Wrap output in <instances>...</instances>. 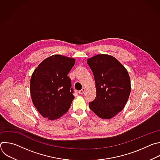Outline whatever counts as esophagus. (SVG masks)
<instances>
[{
  "label": "esophagus",
  "instance_id": "esophagus-1",
  "mask_svg": "<svg viewBox=\"0 0 160 160\" xmlns=\"http://www.w3.org/2000/svg\"><path fill=\"white\" fill-rule=\"evenodd\" d=\"M85 88H83L82 90H80L79 92H78V93L80 94H83L84 92H85Z\"/></svg>",
  "mask_w": 160,
  "mask_h": 160
}]
</instances>
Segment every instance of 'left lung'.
<instances>
[{"label":"left lung","mask_w":160,"mask_h":160,"mask_svg":"<svg viewBox=\"0 0 160 160\" xmlns=\"http://www.w3.org/2000/svg\"><path fill=\"white\" fill-rule=\"evenodd\" d=\"M93 72L96 97L88 103L90 109L103 119H110L120 112L128 99L130 79L125 68L114 57L99 54L87 60Z\"/></svg>","instance_id":"obj_1"}]
</instances>
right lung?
I'll use <instances>...</instances> for the list:
<instances>
[{
	"instance_id": "right-lung-1",
	"label": "right lung",
	"mask_w": 160,
	"mask_h": 160,
	"mask_svg": "<svg viewBox=\"0 0 160 160\" xmlns=\"http://www.w3.org/2000/svg\"><path fill=\"white\" fill-rule=\"evenodd\" d=\"M75 62L73 58L53 55L43 60L33 72L30 80L32 100L44 118L58 119L69 109L75 96L68 73Z\"/></svg>"
}]
</instances>
